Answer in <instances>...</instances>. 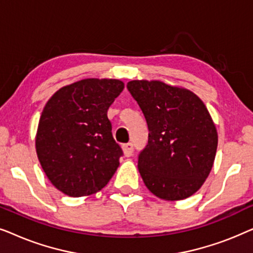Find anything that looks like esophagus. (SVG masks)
Listing matches in <instances>:
<instances>
[{"mask_svg":"<svg viewBox=\"0 0 253 253\" xmlns=\"http://www.w3.org/2000/svg\"><path fill=\"white\" fill-rule=\"evenodd\" d=\"M122 150H123V153L126 157H131L133 153V146L131 143H127V144H123L122 145Z\"/></svg>","mask_w":253,"mask_h":253,"instance_id":"1","label":"esophagus"}]
</instances>
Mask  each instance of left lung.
Wrapping results in <instances>:
<instances>
[{
    "mask_svg": "<svg viewBox=\"0 0 253 253\" xmlns=\"http://www.w3.org/2000/svg\"><path fill=\"white\" fill-rule=\"evenodd\" d=\"M126 87L150 131L138 157L145 185L165 200L192 196L210 175L217 147V132L206 106L189 89L160 81H131Z\"/></svg>",
    "mask_w": 253,
    "mask_h": 253,
    "instance_id": "left-lung-1",
    "label": "left lung"
}]
</instances>
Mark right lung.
I'll use <instances>...</instances> for the list:
<instances>
[{"label":"right lung","mask_w":253,"mask_h":253,"mask_svg":"<svg viewBox=\"0 0 253 253\" xmlns=\"http://www.w3.org/2000/svg\"><path fill=\"white\" fill-rule=\"evenodd\" d=\"M123 88L119 79H83L58 89L44 106L36 150L48 179L64 195H93L115 174L123 152L107 112Z\"/></svg>","instance_id":"obj_1"}]
</instances>
